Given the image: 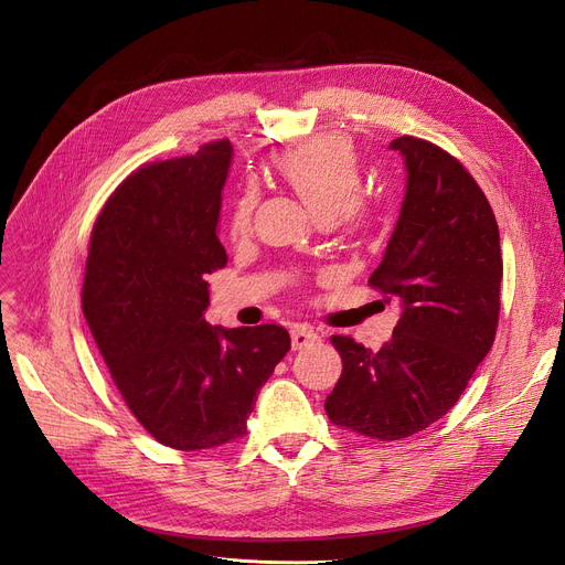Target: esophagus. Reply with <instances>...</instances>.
Here are the masks:
<instances>
[{
    "label": "esophagus",
    "instance_id": "1",
    "mask_svg": "<svg viewBox=\"0 0 565 565\" xmlns=\"http://www.w3.org/2000/svg\"><path fill=\"white\" fill-rule=\"evenodd\" d=\"M290 337H292V350H302L318 341V334L309 328V324H295L290 330Z\"/></svg>",
    "mask_w": 565,
    "mask_h": 565
}]
</instances>
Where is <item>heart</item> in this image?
<instances>
[{
	"label": "heart",
	"instance_id": "b5f03b06",
	"mask_svg": "<svg viewBox=\"0 0 565 565\" xmlns=\"http://www.w3.org/2000/svg\"><path fill=\"white\" fill-rule=\"evenodd\" d=\"M277 169L318 220L330 222L339 217L348 226H362L366 222V203L358 196L362 171L348 139L339 135L316 137L286 153L277 162ZM252 211L254 192L245 190L228 213V231L233 235L249 228Z\"/></svg>",
	"mask_w": 565,
	"mask_h": 565
}]
</instances>
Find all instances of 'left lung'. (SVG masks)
Instances as JSON below:
<instances>
[{
	"instance_id": "obj_1",
	"label": "left lung",
	"mask_w": 565,
	"mask_h": 565,
	"mask_svg": "<svg viewBox=\"0 0 565 565\" xmlns=\"http://www.w3.org/2000/svg\"><path fill=\"white\" fill-rule=\"evenodd\" d=\"M407 171L396 228L369 284L398 298L392 339L369 350L332 337L343 373L324 401L332 424L392 441L441 419L492 348L503 275L499 226L471 173L439 146L390 143Z\"/></svg>"
}]
</instances>
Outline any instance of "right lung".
I'll return each mask as SVG.
<instances>
[{"instance_id":"right-lung-1","label":"right lung","mask_w":565,"mask_h":565,"mask_svg":"<svg viewBox=\"0 0 565 565\" xmlns=\"http://www.w3.org/2000/svg\"><path fill=\"white\" fill-rule=\"evenodd\" d=\"M233 146L143 164L100 211L82 309L137 422L178 451L243 437L256 394L290 350L279 324L205 320L207 281L226 265L217 237Z\"/></svg>"}]
</instances>
